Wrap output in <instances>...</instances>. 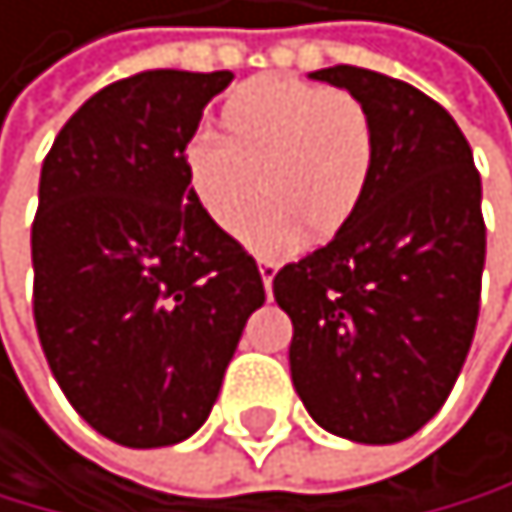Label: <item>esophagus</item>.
Here are the masks:
<instances>
[{
    "label": "esophagus",
    "mask_w": 512,
    "mask_h": 512,
    "mask_svg": "<svg viewBox=\"0 0 512 512\" xmlns=\"http://www.w3.org/2000/svg\"><path fill=\"white\" fill-rule=\"evenodd\" d=\"M258 271H261L264 290H271V284H274V274H277V264H274V261H261V264H258Z\"/></svg>",
    "instance_id": "obj_1"
}]
</instances>
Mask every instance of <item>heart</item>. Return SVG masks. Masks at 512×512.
Wrapping results in <instances>:
<instances>
[{"label":"heart","mask_w":512,"mask_h":512,"mask_svg":"<svg viewBox=\"0 0 512 512\" xmlns=\"http://www.w3.org/2000/svg\"><path fill=\"white\" fill-rule=\"evenodd\" d=\"M222 133L195 136L182 153L186 182L222 231H238L264 192L245 241L258 254L294 251L307 228L336 238L353 222L376 169V127L346 91L264 74L228 94Z\"/></svg>","instance_id":"heart-1"}]
</instances>
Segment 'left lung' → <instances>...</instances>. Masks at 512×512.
<instances>
[{
    "label": "left lung",
    "mask_w": 512,
    "mask_h": 512,
    "mask_svg": "<svg viewBox=\"0 0 512 512\" xmlns=\"http://www.w3.org/2000/svg\"><path fill=\"white\" fill-rule=\"evenodd\" d=\"M376 127V169L330 245L284 264L290 379L310 418L359 444H395L451 395L480 313L487 228L471 143L438 100L389 74L336 64Z\"/></svg>",
    "instance_id": "1"
}]
</instances>
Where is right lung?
<instances>
[{
  "instance_id": "obj_1",
  "label": "right lung",
  "mask_w": 512,
  "mask_h": 512,
  "mask_svg": "<svg viewBox=\"0 0 512 512\" xmlns=\"http://www.w3.org/2000/svg\"><path fill=\"white\" fill-rule=\"evenodd\" d=\"M231 71H140L77 107L41 163L35 326L74 412L123 448L209 418L264 303L254 258L209 222L182 153Z\"/></svg>"
}]
</instances>
